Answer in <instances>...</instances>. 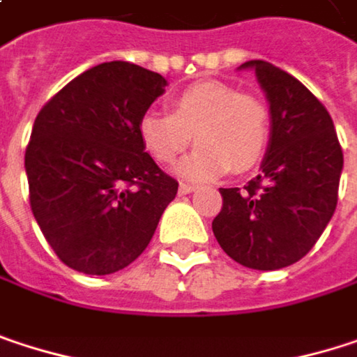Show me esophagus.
Masks as SVG:
<instances>
[{
    "label": "esophagus",
    "instance_id": "1",
    "mask_svg": "<svg viewBox=\"0 0 357 357\" xmlns=\"http://www.w3.org/2000/svg\"><path fill=\"white\" fill-rule=\"evenodd\" d=\"M194 190H196V185H192V183H185V181L179 183V194H190Z\"/></svg>",
    "mask_w": 357,
    "mask_h": 357
}]
</instances>
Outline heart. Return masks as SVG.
Returning a JSON list of instances; mask_svg holds the SVG:
<instances>
[{
	"label": "heart",
	"mask_w": 357,
	"mask_h": 357,
	"mask_svg": "<svg viewBox=\"0 0 357 357\" xmlns=\"http://www.w3.org/2000/svg\"><path fill=\"white\" fill-rule=\"evenodd\" d=\"M138 138L159 163L178 159L192 140L200 142L178 165L190 179L246 174L266 155L271 111L250 93L225 82H198L169 99V113L146 111L138 119Z\"/></svg>",
	"instance_id": "obj_1"
}]
</instances>
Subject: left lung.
<instances>
[{"mask_svg": "<svg viewBox=\"0 0 357 357\" xmlns=\"http://www.w3.org/2000/svg\"><path fill=\"white\" fill-rule=\"evenodd\" d=\"M242 68L256 70L271 101V144L262 174L244 188H219L213 234L236 262L277 271L304 258L331 221L343 151L326 107L298 78L262 59Z\"/></svg>", "mask_w": 357, "mask_h": 357, "instance_id": "1", "label": "left lung"}]
</instances>
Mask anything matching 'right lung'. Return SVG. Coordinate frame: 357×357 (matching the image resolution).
Segmentation results:
<instances>
[{
  "label": "right lung",
  "instance_id": "right-lung-1",
  "mask_svg": "<svg viewBox=\"0 0 357 357\" xmlns=\"http://www.w3.org/2000/svg\"><path fill=\"white\" fill-rule=\"evenodd\" d=\"M165 78L130 61L99 63L38 111L24 155L36 223L70 268L109 275L149 246L178 194L138 138Z\"/></svg>",
  "mask_w": 357,
  "mask_h": 357
}]
</instances>
